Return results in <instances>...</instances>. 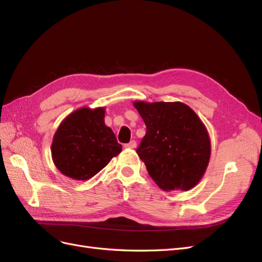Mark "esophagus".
I'll list each match as a JSON object with an SVG mask.
<instances>
[{"mask_svg": "<svg viewBox=\"0 0 262 262\" xmlns=\"http://www.w3.org/2000/svg\"><path fill=\"white\" fill-rule=\"evenodd\" d=\"M124 147H125V148H136V147H137V142L134 141V140H132L131 142H129L128 144H125Z\"/></svg>", "mask_w": 262, "mask_h": 262, "instance_id": "1", "label": "esophagus"}]
</instances>
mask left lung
<instances>
[{
  "label": "left lung",
  "instance_id": "obj_1",
  "mask_svg": "<svg viewBox=\"0 0 262 262\" xmlns=\"http://www.w3.org/2000/svg\"><path fill=\"white\" fill-rule=\"evenodd\" d=\"M146 125L137 153L149 176L165 191L193 188L203 177L211 155L207 128L180 101H134Z\"/></svg>",
  "mask_w": 262,
  "mask_h": 262
}]
</instances>
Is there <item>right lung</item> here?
Segmentation results:
<instances>
[{"label": "right lung", "mask_w": 262, "mask_h": 262, "mask_svg": "<svg viewBox=\"0 0 262 262\" xmlns=\"http://www.w3.org/2000/svg\"><path fill=\"white\" fill-rule=\"evenodd\" d=\"M105 108H80L70 114L54 133L51 154L63 175L87 180L121 152L113 130L105 124Z\"/></svg>", "instance_id": "add662e5"}]
</instances>
